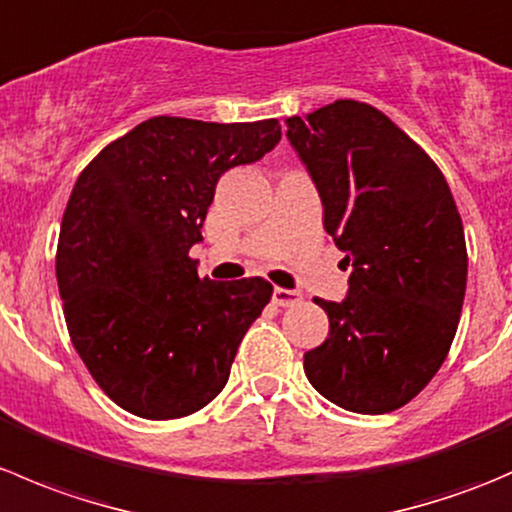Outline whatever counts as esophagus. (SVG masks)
<instances>
[{
    "instance_id": "1",
    "label": "esophagus",
    "mask_w": 512,
    "mask_h": 512,
    "mask_svg": "<svg viewBox=\"0 0 512 512\" xmlns=\"http://www.w3.org/2000/svg\"><path fill=\"white\" fill-rule=\"evenodd\" d=\"M272 302H275L277 307H294V304L302 302V294L294 292V289L275 287V292H272Z\"/></svg>"
}]
</instances>
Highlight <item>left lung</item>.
I'll use <instances>...</instances> for the list:
<instances>
[{
    "instance_id": "left-lung-1",
    "label": "left lung",
    "mask_w": 512,
    "mask_h": 512,
    "mask_svg": "<svg viewBox=\"0 0 512 512\" xmlns=\"http://www.w3.org/2000/svg\"><path fill=\"white\" fill-rule=\"evenodd\" d=\"M287 138L352 265L342 302L314 299L329 337L304 354L309 384L354 414L401 409L451 349L468 255L451 188L421 148L369 103L287 118Z\"/></svg>"
}]
</instances>
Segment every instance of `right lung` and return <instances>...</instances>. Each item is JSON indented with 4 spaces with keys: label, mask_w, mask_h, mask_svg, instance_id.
Wrapping results in <instances>:
<instances>
[{
    "label": "right lung",
    "mask_w": 512,
    "mask_h": 512,
    "mask_svg": "<svg viewBox=\"0 0 512 512\" xmlns=\"http://www.w3.org/2000/svg\"><path fill=\"white\" fill-rule=\"evenodd\" d=\"M275 118L156 116L84 168L61 220L56 280L71 342L96 384L151 421L208 406L272 297L262 277L200 280L190 247L220 175L280 143Z\"/></svg>",
    "instance_id": "right-lung-1"
}]
</instances>
